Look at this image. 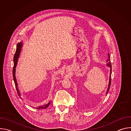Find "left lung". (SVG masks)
Returning a JSON list of instances; mask_svg holds the SVG:
<instances>
[{
	"label": "left lung",
	"mask_w": 131,
	"mask_h": 131,
	"mask_svg": "<svg viewBox=\"0 0 131 131\" xmlns=\"http://www.w3.org/2000/svg\"><path fill=\"white\" fill-rule=\"evenodd\" d=\"M108 60H107V63H106V65L110 68V76H109V83H108V88L107 89V90H106V94H107V93L109 90V88H110V84H111V63H110V56L108 54Z\"/></svg>",
	"instance_id": "8db88e82"
}]
</instances>
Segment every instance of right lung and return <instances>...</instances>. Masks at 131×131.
Returning <instances> with one entry per match:
<instances>
[{"mask_svg": "<svg viewBox=\"0 0 131 131\" xmlns=\"http://www.w3.org/2000/svg\"><path fill=\"white\" fill-rule=\"evenodd\" d=\"M23 42L21 41L20 42H18L16 46V50L14 56V66L13 68V80L14 81L16 90L17 91L18 95L20 96L21 99H25V96L24 95L23 92H25V90L23 87V86L21 84H18L17 83L16 77H15V68L16 67L17 64V61L18 58L20 57V53L23 47ZM30 105H31L35 108L38 109H46L47 108L50 104V101L49 100H46L45 101H42L39 103H29Z\"/></svg>", "mask_w": 131, "mask_h": 131, "instance_id": "add662e5", "label": "right lung"}]
</instances>
